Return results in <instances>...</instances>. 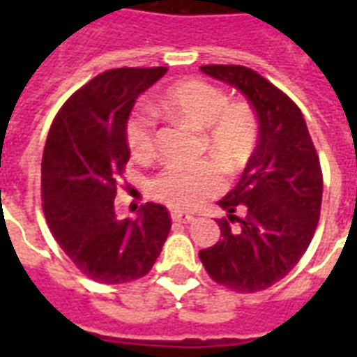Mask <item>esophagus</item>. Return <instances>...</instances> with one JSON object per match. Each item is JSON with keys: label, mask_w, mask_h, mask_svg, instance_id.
Segmentation results:
<instances>
[{"label": "esophagus", "mask_w": 357, "mask_h": 357, "mask_svg": "<svg viewBox=\"0 0 357 357\" xmlns=\"http://www.w3.org/2000/svg\"><path fill=\"white\" fill-rule=\"evenodd\" d=\"M170 218H172L174 222H179V224L195 222V217H192V215H187V213L183 211H172L170 213Z\"/></svg>", "instance_id": "esophagus-1"}]
</instances>
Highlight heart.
<instances>
[{
	"label": "heart",
	"instance_id": "b5f03b06",
	"mask_svg": "<svg viewBox=\"0 0 357 357\" xmlns=\"http://www.w3.org/2000/svg\"><path fill=\"white\" fill-rule=\"evenodd\" d=\"M157 111L206 133L207 153L234 176L248 162L257 140V119L246 103H229L222 89L202 79L178 81L162 92ZM155 120L139 107L126 123V139L137 159L155 151ZM224 189V178L213 162L170 165L151 181V195L174 209H196Z\"/></svg>",
	"mask_w": 357,
	"mask_h": 357
}]
</instances>
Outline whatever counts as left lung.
I'll use <instances>...</instances> for the list:
<instances>
[{"label":"left lung","instance_id":"left-lung-1","mask_svg":"<svg viewBox=\"0 0 357 357\" xmlns=\"http://www.w3.org/2000/svg\"><path fill=\"white\" fill-rule=\"evenodd\" d=\"M200 70L243 92L259 122L243 176L217 202L228 213L218 220L222 238L200 250V259L217 283L255 293L287 276L310 246L321 215V162L300 109L280 89L237 64ZM237 208L245 211L243 219L234 215Z\"/></svg>","mask_w":357,"mask_h":357}]
</instances>
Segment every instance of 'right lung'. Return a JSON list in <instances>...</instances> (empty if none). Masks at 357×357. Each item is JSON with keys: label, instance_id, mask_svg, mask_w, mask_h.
I'll use <instances>...</instances> for the list:
<instances>
[{"label": "right lung", "instance_id": "right-lung-1", "mask_svg": "<svg viewBox=\"0 0 357 357\" xmlns=\"http://www.w3.org/2000/svg\"><path fill=\"white\" fill-rule=\"evenodd\" d=\"M107 70L63 105L42 155V207L52 235L94 282L126 283L150 272L170 234V215L148 202L135 218L114 211L116 181L129 161L126 123L137 98L167 74Z\"/></svg>", "mask_w": 357, "mask_h": 357}]
</instances>
